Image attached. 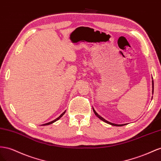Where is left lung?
Returning a JSON list of instances; mask_svg holds the SVG:
<instances>
[{
    "label": "left lung",
    "mask_w": 161,
    "mask_h": 161,
    "mask_svg": "<svg viewBox=\"0 0 161 161\" xmlns=\"http://www.w3.org/2000/svg\"><path fill=\"white\" fill-rule=\"evenodd\" d=\"M153 92H154V81H153ZM93 111H94V113H95V114L96 116H97L100 119H101V120L102 121H104L105 123H108V124H110V125H114V126H122V125H125V124H124V125H118V124H114V123H111V122H109V121H107L106 119H104V118H103L102 117H100L99 114L96 112V111L94 109V108H93Z\"/></svg>",
    "instance_id": "1"
}]
</instances>
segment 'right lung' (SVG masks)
<instances>
[{
  "label": "right lung",
  "instance_id": "obj_1",
  "mask_svg": "<svg viewBox=\"0 0 161 161\" xmlns=\"http://www.w3.org/2000/svg\"><path fill=\"white\" fill-rule=\"evenodd\" d=\"M65 111H64L61 114V115L60 116H59L58 118H57L56 119H54V120H53V121H50V122H49V123H45V124H43V125H50V124H52L53 123H54V122H55V121H57V120H58V119H60L63 115V114H65Z\"/></svg>",
  "mask_w": 161,
  "mask_h": 161
}]
</instances>
